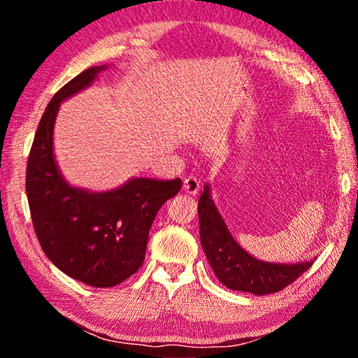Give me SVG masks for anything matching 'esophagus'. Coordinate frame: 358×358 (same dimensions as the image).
I'll return each mask as SVG.
<instances>
[{"label": "esophagus", "mask_w": 358, "mask_h": 358, "mask_svg": "<svg viewBox=\"0 0 358 358\" xmlns=\"http://www.w3.org/2000/svg\"><path fill=\"white\" fill-rule=\"evenodd\" d=\"M201 189V181H199L196 177H187L183 181V191L189 196H196V194Z\"/></svg>", "instance_id": "1"}]
</instances>
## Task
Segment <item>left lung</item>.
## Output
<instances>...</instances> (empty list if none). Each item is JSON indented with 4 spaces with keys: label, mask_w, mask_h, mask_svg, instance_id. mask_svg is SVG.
Instances as JSON below:
<instances>
[{
    "label": "left lung",
    "mask_w": 358,
    "mask_h": 358,
    "mask_svg": "<svg viewBox=\"0 0 358 358\" xmlns=\"http://www.w3.org/2000/svg\"><path fill=\"white\" fill-rule=\"evenodd\" d=\"M197 210L205 256L217 280L227 289L254 295L273 294L292 284L314 262V259L294 264L265 262L251 256L230 234L211 197V186L208 183L203 186Z\"/></svg>",
    "instance_id": "8db88e82"
}]
</instances>
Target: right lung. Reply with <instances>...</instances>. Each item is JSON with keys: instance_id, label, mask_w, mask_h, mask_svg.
I'll return each mask as SVG.
<instances>
[{"instance_id": "1", "label": "right lung", "mask_w": 358, "mask_h": 358, "mask_svg": "<svg viewBox=\"0 0 358 358\" xmlns=\"http://www.w3.org/2000/svg\"><path fill=\"white\" fill-rule=\"evenodd\" d=\"M107 68L85 69L53 96L27 166V196L42 251L63 273L93 287H113L136 273L157 210L181 187L180 178L134 177L115 189L94 192L63 177L53 153L59 104L88 88Z\"/></svg>"}]
</instances>
